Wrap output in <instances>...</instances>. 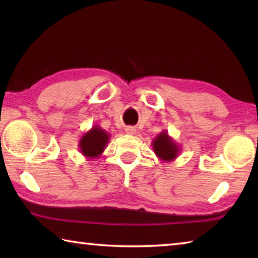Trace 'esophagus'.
Listing matches in <instances>:
<instances>
[{"instance_id":"esophagus-1","label":"esophagus","mask_w":258,"mask_h":258,"mask_svg":"<svg viewBox=\"0 0 258 258\" xmlns=\"http://www.w3.org/2000/svg\"><path fill=\"white\" fill-rule=\"evenodd\" d=\"M125 132L127 134H135L137 133V128L133 127V126H127V127L125 128Z\"/></svg>"}]
</instances>
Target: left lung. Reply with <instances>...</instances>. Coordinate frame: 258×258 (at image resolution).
Masks as SVG:
<instances>
[{
  "label": "left lung",
  "instance_id": "obj_1",
  "mask_svg": "<svg viewBox=\"0 0 258 258\" xmlns=\"http://www.w3.org/2000/svg\"><path fill=\"white\" fill-rule=\"evenodd\" d=\"M152 149L156 156L163 161H173L178 157L181 147L169 137L167 131H163L152 140Z\"/></svg>",
  "mask_w": 258,
  "mask_h": 258
}]
</instances>
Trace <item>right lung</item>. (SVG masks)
I'll return each mask as SVG.
<instances>
[{"label":"right lung","mask_w":258,"mask_h":258,"mask_svg":"<svg viewBox=\"0 0 258 258\" xmlns=\"http://www.w3.org/2000/svg\"><path fill=\"white\" fill-rule=\"evenodd\" d=\"M109 140H110V134L107 133L100 126L94 125L90 131L83 134L78 142L81 154L86 158L97 159L106 149Z\"/></svg>","instance_id":"1"}]
</instances>
